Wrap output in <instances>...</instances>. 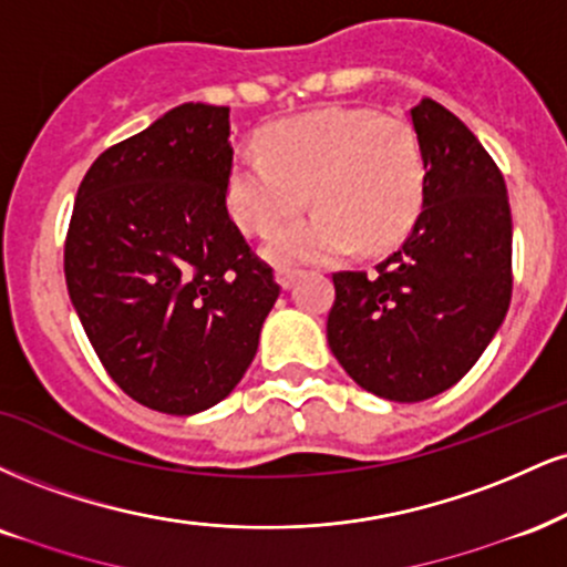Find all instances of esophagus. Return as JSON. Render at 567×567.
<instances>
[{
  "label": "esophagus",
  "mask_w": 567,
  "mask_h": 567,
  "mask_svg": "<svg viewBox=\"0 0 567 567\" xmlns=\"http://www.w3.org/2000/svg\"><path fill=\"white\" fill-rule=\"evenodd\" d=\"M298 275H301V269H296V266H277V282L282 285V288H290Z\"/></svg>",
  "instance_id": "34e87169"
}]
</instances>
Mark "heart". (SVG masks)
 <instances>
[{
    "instance_id": "b5f03b06",
    "label": "heart",
    "mask_w": 567,
    "mask_h": 567,
    "mask_svg": "<svg viewBox=\"0 0 567 567\" xmlns=\"http://www.w3.org/2000/svg\"><path fill=\"white\" fill-rule=\"evenodd\" d=\"M427 166L404 115L374 107H322L277 121L261 150L229 158L224 200L245 231L266 235L311 203L309 218L279 227L269 256L282 264L330 261L364 248L383 254L417 224Z\"/></svg>"
}]
</instances>
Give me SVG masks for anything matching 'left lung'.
<instances>
[{
	"label": "left lung",
	"mask_w": 567,
	"mask_h": 567,
	"mask_svg": "<svg viewBox=\"0 0 567 567\" xmlns=\"http://www.w3.org/2000/svg\"><path fill=\"white\" fill-rule=\"evenodd\" d=\"M427 184L417 224L367 271H336L327 343L357 383L425 401L460 383L513 298L507 187L478 136L439 102L412 107Z\"/></svg>",
	"instance_id": "8db88e82"
}]
</instances>
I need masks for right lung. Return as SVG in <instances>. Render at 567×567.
Wrapping results in <instances>:
<instances>
[{"mask_svg": "<svg viewBox=\"0 0 567 567\" xmlns=\"http://www.w3.org/2000/svg\"><path fill=\"white\" fill-rule=\"evenodd\" d=\"M231 155L229 107L184 102L107 147L76 193L73 309L113 383L155 412L227 399L279 296L227 210Z\"/></svg>", "mask_w": 567, "mask_h": 567, "instance_id": "add662e5", "label": "right lung"}]
</instances>
